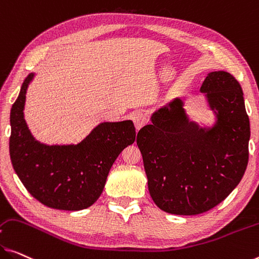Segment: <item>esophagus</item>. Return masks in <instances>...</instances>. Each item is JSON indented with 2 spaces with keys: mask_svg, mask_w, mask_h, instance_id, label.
<instances>
[{
  "mask_svg": "<svg viewBox=\"0 0 259 259\" xmlns=\"http://www.w3.org/2000/svg\"><path fill=\"white\" fill-rule=\"evenodd\" d=\"M131 118H132V120L134 121V125H135V128H137V131L140 130L141 127L143 125H146L147 121H148V117H147V113L142 110L134 111V112L131 114Z\"/></svg>",
  "mask_w": 259,
  "mask_h": 259,
  "instance_id": "obj_1",
  "label": "esophagus"
}]
</instances>
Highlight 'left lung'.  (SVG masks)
<instances>
[{
  "mask_svg": "<svg viewBox=\"0 0 259 259\" xmlns=\"http://www.w3.org/2000/svg\"><path fill=\"white\" fill-rule=\"evenodd\" d=\"M212 124L191 120L184 99L175 98L139 131L150 197L158 208L196 215L224 201L236 188L249 160L250 122L243 91L227 71L208 73L202 82Z\"/></svg>",
  "mask_w": 259,
  "mask_h": 259,
  "instance_id": "left-lung-1",
  "label": "left lung"
}]
</instances>
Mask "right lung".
<instances>
[{
	"label": "right lung",
	"instance_id": "1",
	"mask_svg": "<svg viewBox=\"0 0 259 259\" xmlns=\"http://www.w3.org/2000/svg\"><path fill=\"white\" fill-rule=\"evenodd\" d=\"M29 74L10 111V158L31 196L47 207L81 210L90 207L104 189L118 155L135 141L132 120L103 121L77 143L47 145L33 137L24 117Z\"/></svg>",
	"mask_w": 259,
	"mask_h": 259
}]
</instances>
